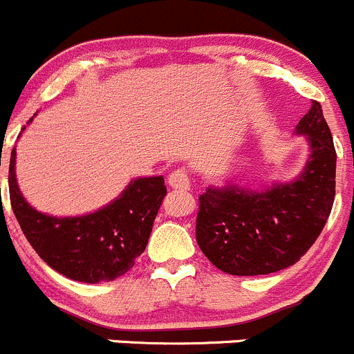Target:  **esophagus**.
Wrapping results in <instances>:
<instances>
[{"label":"esophagus","instance_id":"34e87169","mask_svg":"<svg viewBox=\"0 0 354 354\" xmlns=\"http://www.w3.org/2000/svg\"><path fill=\"white\" fill-rule=\"evenodd\" d=\"M169 185L172 189H182V191H187V189L191 187V182H189L187 172L182 169L174 170V172L169 176Z\"/></svg>","mask_w":354,"mask_h":354}]
</instances>
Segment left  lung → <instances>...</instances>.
Listing matches in <instances>:
<instances>
[{
	"mask_svg": "<svg viewBox=\"0 0 354 354\" xmlns=\"http://www.w3.org/2000/svg\"><path fill=\"white\" fill-rule=\"evenodd\" d=\"M308 158L293 180L250 189L228 182L199 196L196 240L221 271L257 276L290 268L322 232L336 196V150L322 107H312L295 127Z\"/></svg>",
	"mask_w": 354,
	"mask_h": 354,
	"instance_id": "8db88e82",
	"label": "left lung"
}]
</instances>
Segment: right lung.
Returning <instances> with one entry per match:
<instances>
[{
	"label": "right lung",
	"instance_id": "obj_1",
	"mask_svg": "<svg viewBox=\"0 0 354 354\" xmlns=\"http://www.w3.org/2000/svg\"><path fill=\"white\" fill-rule=\"evenodd\" d=\"M15 165L17 148L12 150L8 176L13 213L35 252L54 271L82 283L112 281L126 274L145 252L167 194L162 176L134 178L114 201L93 213L50 216L24 198Z\"/></svg>",
	"mask_w": 354,
	"mask_h": 354
}]
</instances>
